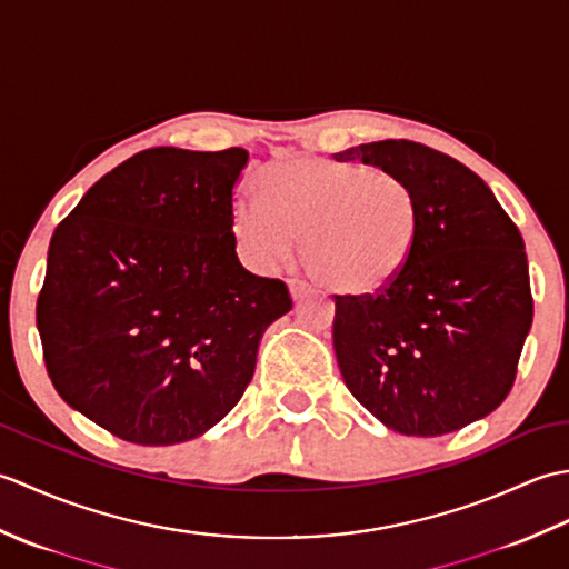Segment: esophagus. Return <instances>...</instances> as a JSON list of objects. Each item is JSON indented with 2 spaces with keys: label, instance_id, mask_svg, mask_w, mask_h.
<instances>
[{
  "label": "esophagus",
  "instance_id": "esophagus-1",
  "mask_svg": "<svg viewBox=\"0 0 569 569\" xmlns=\"http://www.w3.org/2000/svg\"><path fill=\"white\" fill-rule=\"evenodd\" d=\"M308 293H310V286L303 281V278H291V296H293L296 300L306 298Z\"/></svg>",
  "mask_w": 569,
  "mask_h": 569
}]
</instances>
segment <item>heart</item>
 Here are the masks:
<instances>
[{
	"label": "heart",
	"instance_id": "obj_1",
	"mask_svg": "<svg viewBox=\"0 0 569 569\" xmlns=\"http://www.w3.org/2000/svg\"><path fill=\"white\" fill-rule=\"evenodd\" d=\"M259 200L232 214L239 247L257 269L293 259L332 293L371 296L406 271L420 241L413 186L386 168L322 156H286L257 173Z\"/></svg>",
	"mask_w": 569,
	"mask_h": 569
}]
</instances>
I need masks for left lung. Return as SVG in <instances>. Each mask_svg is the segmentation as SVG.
I'll return each mask as SVG.
<instances>
[{"instance_id":"8db88e82","label":"left lung","mask_w":569,"mask_h":569,"mask_svg":"<svg viewBox=\"0 0 569 569\" xmlns=\"http://www.w3.org/2000/svg\"><path fill=\"white\" fill-rule=\"evenodd\" d=\"M403 176L420 210L406 271L379 293L335 296L347 389L386 428L435 438L489 416L516 381L533 322L523 237L489 186L408 139L335 153Z\"/></svg>"}]
</instances>
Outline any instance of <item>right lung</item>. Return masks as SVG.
<instances>
[{
  "instance_id": "right-lung-1",
  "label": "right lung",
  "mask_w": 569,
  "mask_h": 569,
  "mask_svg": "<svg viewBox=\"0 0 569 569\" xmlns=\"http://www.w3.org/2000/svg\"><path fill=\"white\" fill-rule=\"evenodd\" d=\"M244 149H147L102 176L48 247L36 300L68 406L134 445H173L232 410L263 330L293 308L247 271L232 229Z\"/></svg>"
}]
</instances>
